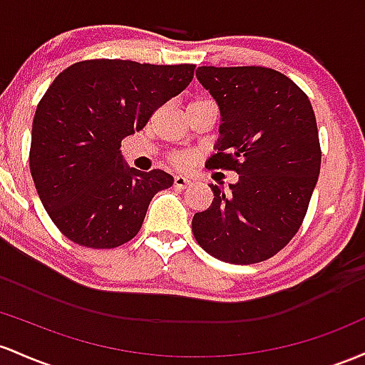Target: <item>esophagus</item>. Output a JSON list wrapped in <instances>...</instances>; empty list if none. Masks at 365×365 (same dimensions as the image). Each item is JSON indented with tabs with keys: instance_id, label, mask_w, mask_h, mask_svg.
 Instances as JSON below:
<instances>
[{
	"instance_id": "obj_1",
	"label": "esophagus",
	"mask_w": 365,
	"mask_h": 365,
	"mask_svg": "<svg viewBox=\"0 0 365 365\" xmlns=\"http://www.w3.org/2000/svg\"><path fill=\"white\" fill-rule=\"evenodd\" d=\"M190 184L191 181L186 178V175H175L174 178V187H178V190H184V187H187Z\"/></svg>"
}]
</instances>
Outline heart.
Returning a JSON list of instances; mask_svg holds the SVG:
<instances>
[{
	"label": "heart",
	"instance_id": "b5f03b06",
	"mask_svg": "<svg viewBox=\"0 0 365 365\" xmlns=\"http://www.w3.org/2000/svg\"><path fill=\"white\" fill-rule=\"evenodd\" d=\"M203 101H208V100H196L193 103H203ZM170 162L178 167H186L187 163H190V157H187L186 153H174L170 157Z\"/></svg>",
	"mask_w": 365,
	"mask_h": 365
}]
</instances>
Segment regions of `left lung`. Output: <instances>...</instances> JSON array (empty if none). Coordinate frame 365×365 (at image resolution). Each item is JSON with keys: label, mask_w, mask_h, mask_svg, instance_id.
Wrapping results in <instances>:
<instances>
[{"label": "left lung", "mask_w": 365, "mask_h": 365, "mask_svg": "<svg viewBox=\"0 0 365 365\" xmlns=\"http://www.w3.org/2000/svg\"><path fill=\"white\" fill-rule=\"evenodd\" d=\"M196 77L220 110L215 169L235 170L229 191L193 217L208 255L250 265L276 255L304 222L321 170L317 122L309 96L267 67H198Z\"/></svg>", "instance_id": "8db88e82"}]
</instances>
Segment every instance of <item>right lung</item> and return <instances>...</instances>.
I'll list each match as a JSON object with an SVG mask.
<instances>
[{
	"label": "right lung",
	"mask_w": 365,
	"mask_h": 365,
	"mask_svg": "<svg viewBox=\"0 0 365 365\" xmlns=\"http://www.w3.org/2000/svg\"><path fill=\"white\" fill-rule=\"evenodd\" d=\"M195 65L84 60L56 76L32 122L29 163L50 219L81 247L128 243L158 191L174 184L160 169L128 167L122 139L187 88Z\"/></svg>",
	"instance_id": "right-lung-1"
}]
</instances>
